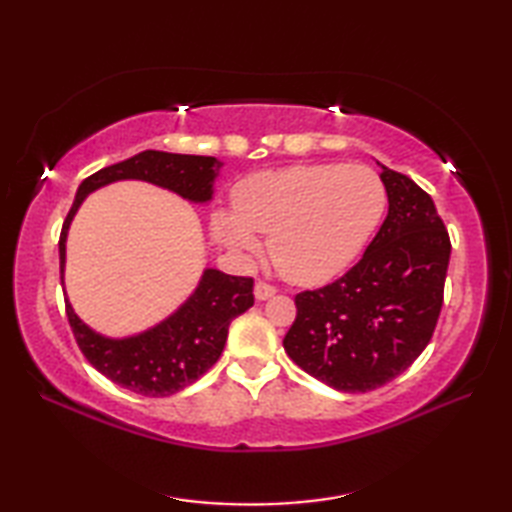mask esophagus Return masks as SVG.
Here are the masks:
<instances>
[{
    "instance_id": "34e87169",
    "label": "esophagus",
    "mask_w": 512,
    "mask_h": 512,
    "mask_svg": "<svg viewBox=\"0 0 512 512\" xmlns=\"http://www.w3.org/2000/svg\"><path fill=\"white\" fill-rule=\"evenodd\" d=\"M275 292H277V288L270 286V284H264V281H257V284H255V297L259 301H266L270 297H275Z\"/></svg>"
}]
</instances>
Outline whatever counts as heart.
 <instances>
[{"label":"heart","instance_id":"b5f03b06","mask_svg":"<svg viewBox=\"0 0 512 512\" xmlns=\"http://www.w3.org/2000/svg\"><path fill=\"white\" fill-rule=\"evenodd\" d=\"M387 209V191L367 167L303 165L262 171L233 191V213L213 215V237L237 255H253L257 235L279 273L301 286L339 277L363 253Z\"/></svg>","mask_w":512,"mask_h":512}]
</instances>
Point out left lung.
<instances>
[{
    "label": "left lung",
    "mask_w": 512,
    "mask_h": 512,
    "mask_svg": "<svg viewBox=\"0 0 512 512\" xmlns=\"http://www.w3.org/2000/svg\"><path fill=\"white\" fill-rule=\"evenodd\" d=\"M389 211L354 268L295 297L284 350L303 372L347 394L400 376L440 317L451 239L431 195L380 165Z\"/></svg>",
    "instance_id": "8db88e82"
}]
</instances>
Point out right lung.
<instances>
[{"label": "right lung", "mask_w": 512, "mask_h": 512, "mask_svg": "<svg viewBox=\"0 0 512 512\" xmlns=\"http://www.w3.org/2000/svg\"><path fill=\"white\" fill-rule=\"evenodd\" d=\"M220 167L222 162L213 156L167 154V151L147 149L85 178L61 228V284L65 239H68L76 211L92 191L118 180H143L178 193L189 202L206 204L213 198V182L220 176ZM253 303V279L206 268L198 288L171 317L125 339H110L94 332L90 325L76 317L68 299H65V314H68L76 343L94 369L134 394L162 398L176 394L195 383L204 372H209L222 356L228 325Z\"/></svg>", "instance_id": "obj_1"}]
</instances>
